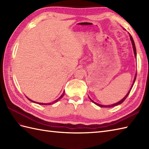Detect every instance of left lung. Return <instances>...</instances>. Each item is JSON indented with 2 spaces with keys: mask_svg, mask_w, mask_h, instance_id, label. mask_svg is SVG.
Listing matches in <instances>:
<instances>
[{
  "mask_svg": "<svg viewBox=\"0 0 149 149\" xmlns=\"http://www.w3.org/2000/svg\"><path fill=\"white\" fill-rule=\"evenodd\" d=\"M129 35H130V38H131V42H132V47H133V50H134V55H135V56H136V47H135V44H134V40H133V38H132V37L131 36V35L130 34H129ZM136 75H137V74H136V75H135V77H134V82H133V84H132V86H131V89H130V90L129 91V92L127 93V94L125 96V97L123 98V99H122L120 101H119L118 102H117V103H115V104H112V105H109V106H104V105H100V104H97L96 102H95L94 101H93L92 100H91L90 98V99L92 101V102H93V103H95L96 104V105H97V106H100V107H113V106H117V105H119V104H122L123 101H124L125 99H126V98H127V97H128V95H129V93H130V91H131V89H132V86H133V84H134V81H135V80H136Z\"/></svg>",
  "mask_w": 149,
  "mask_h": 149,
  "instance_id": "1",
  "label": "left lung"
}]
</instances>
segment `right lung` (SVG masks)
Masks as SVG:
<instances>
[{
  "label": "right lung",
  "mask_w": 149,
  "mask_h": 149,
  "mask_svg": "<svg viewBox=\"0 0 149 149\" xmlns=\"http://www.w3.org/2000/svg\"><path fill=\"white\" fill-rule=\"evenodd\" d=\"M64 95H65V91H63V94L61 95V97H60L59 98V99H57V100H56L55 101H54V102H51V103H47V104H44V103H40V102H36V103H38V104H40V105H50V104H53L54 103H55V102H58V101L59 100V99H62V97H63V96H64ZM27 99H29L30 101H31V102H34V101H33V100H31V99H29V98H27ZM35 102L36 103V102Z\"/></svg>",
  "instance_id": "obj_1"
}]
</instances>
